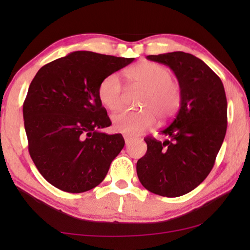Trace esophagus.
Masks as SVG:
<instances>
[{
    "label": "esophagus",
    "instance_id": "1",
    "mask_svg": "<svg viewBox=\"0 0 250 250\" xmlns=\"http://www.w3.org/2000/svg\"><path fill=\"white\" fill-rule=\"evenodd\" d=\"M124 138H125V142L126 146H128L129 143L131 142V140L133 139V137L131 134H124Z\"/></svg>",
    "mask_w": 250,
    "mask_h": 250
}]
</instances>
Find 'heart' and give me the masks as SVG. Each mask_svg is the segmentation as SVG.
<instances>
[{
	"instance_id": "b5f03b06",
	"label": "heart",
	"mask_w": 250,
	"mask_h": 250,
	"mask_svg": "<svg viewBox=\"0 0 250 250\" xmlns=\"http://www.w3.org/2000/svg\"><path fill=\"white\" fill-rule=\"evenodd\" d=\"M126 77L135 86L145 90L141 111L122 110L111 117L112 128L121 133H140L154 125L155 117L170 118L180 105V87L172 79L171 70L166 66L143 62L126 71ZM122 83L116 74L104 77L98 88V97L105 108L115 111L122 104Z\"/></svg>"
}]
</instances>
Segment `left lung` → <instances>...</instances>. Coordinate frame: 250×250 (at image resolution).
<instances>
[{
	"label": "left lung",
	"instance_id": "8db88e82",
	"mask_svg": "<svg viewBox=\"0 0 250 250\" xmlns=\"http://www.w3.org/2000/svg\"><path fill=\"white\" fill-rule=\"evenodd\" d=\"M167 65L180 84L179 112L161 131L166 141L146 138L147 150L137 162L141 184L154 194L177 197L197 188L214 167L227 129V100L221 78L202 59L173 52L149 55Z\"/></svg>",
	"mask_w": 250,
	"mask_h": 250
}]
</instances>
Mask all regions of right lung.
<instances>
[{"label": "right lung", "mask_w": 250, "mask_h": 250, "mask_svg": "<svg viewBox=\"0 0 250 250\" xmlns=\"http://www.w3.org/2000/svg\"><path fill=\"white\" fill-rule=\"evenodd\" d=\"M134 58L78 50L37 71L23 104L31 158L44 179L68 193L96 188L124 149L98 97L103 79Z\"/></svg>", "instance_id": "add662e5"}]
</instances>
